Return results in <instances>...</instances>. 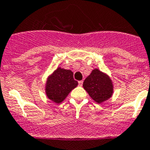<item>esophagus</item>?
Instances as JSON below:
<instances>
[{"instance_id":"esophagus-1","label":"esophagus","mask_w":150,"mask_h":150,"mask_svg":"<svg viewBox=\"0 0 150 150\" xmlns=\"http://www.w3.org/2000/svg\"><path fill=\"white\" fill-rule=\"evenodd\" d=\"M78 84H79V86H82V84H83V81H82V80H81V81H79V82H78Z\"/></svg>"}]
</instances>
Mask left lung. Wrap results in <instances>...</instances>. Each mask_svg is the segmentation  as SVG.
Wrapping results in <instances>:
<instances>
[{"label": "left lung", "instance_id": "obj_1", "mask_svg": "<svg viewBox=\"0 0 150 150\" xmlns=\"http://www.w3.org/2000/svg\"><path fill=\"white\" fill-rule=\"evenodd\" d=\"M83 88L90 96L99 104L110 99L113 93V85L110 78L97 68L93 70L85 79Z\"/></svg>", "mask_w": 150, "mask_h": 150}]
</instances>
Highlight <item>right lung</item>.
Masks as SVG:
<instances>
[{
	"label": "right lung",
	"instance_id": "add662e5",
	"mask_svg": "<svg viewBox=\"0 0 150 150\" xmlns=\"http://www.w3.org/2000/svg\"><path fill=\"white\" fill-rule=\"evenodd\" d=\"M77 85V81L74 79V73L59 67L47 79L45 93L48 99L59 104Z\"/></svg>",
	"mask_w": 150,
	"mask_h": 150
}]
</instances>
